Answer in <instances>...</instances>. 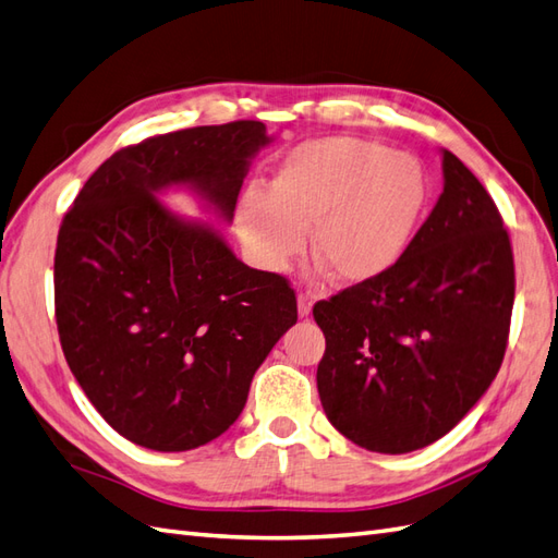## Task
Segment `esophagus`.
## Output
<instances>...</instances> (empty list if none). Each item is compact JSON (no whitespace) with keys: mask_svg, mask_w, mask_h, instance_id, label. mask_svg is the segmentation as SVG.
<instances>
[{"mask_svg":"<svg viewBox=\"0 0 558 558\" xmlns=\"http://www.w3.org/2000/svg\"><path fill=\"white\" fill-rule=\"evenodd\" d=\"M311 306H314V294L302 292L300 296H296V311H300L302 318H306L311 314Z\"/></svg>","mask_w":558,"mask_h":558,"instance_id":"34e87169","label":"esophagus"}]
</instances>
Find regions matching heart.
Masks as SVG:
<instances>
[{
  "instance_id": "b5f03b06",
  "label": "heart",
  "mask_w": 558,
  "mask_h": 558,
  "mask_svg": "<svg viewBox=\"0 0 558 558\" xmlns=\"http://www.w3.org/2000/svg\"><path fill=\"white\" fill-rule=\"evenodd\" d=\"M427 197L430 183L416 157L335 135L290 151L268 194L247 192L240 199L238 223L258 266L282 270L311 230V250L335 280L361 284L404 256Z\"/></svg>"
}]
</instances>
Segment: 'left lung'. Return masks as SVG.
<instances>
[{"label":"left lung","instance_id":"8db88e82","mask_svg":"<svg viewBox=\"0 0 558 558\" xmlns=\"http://www.w3.org/2000/svg\"><path fill=\"white\" fill-rule=\"evenodd\" d=\"M445 190L399 262L314 306L323 411L354 445L407 454L447 435L495 380L513 252L495 202L442 149Z\"/></svg>","mask_w":558,"mask_h":558}]
</instances>
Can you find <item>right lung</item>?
Instances as JSON below:
<instances>
[{
	"instance_id": "add662e5",
	"label": "right lung",
	"mask_w": 558,
	"mask_h": 558,
	"mask_svg": "<svg viewBox=\"0 0 558 558\" xmlns=\"http://www.w3.org/2000/svg\"><path fill=\"white\" fill-rule=\"evenodd\" d=\"M262 121L202 125L116 151L63 216L54 304L63 356L116 433L154 451L211 442L296 323L294 290L250 268L220 230L161 204L187 190L230 223Z\"/></svg>"
}]
</instances>
